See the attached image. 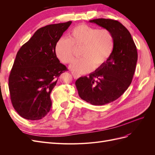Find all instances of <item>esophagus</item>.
<instances>
[{"instance_id":"obj_1","label":"esophagus","mask_w":155,"mask_h":155,"mask_svg":"<svg viewBox=\"0 0 155 155\" xmlns=\"http://www.w3.org/2000/svg\"><path fill=\"white\" fill-rule=\"evenodd\" d=\"M72 76H73V77H74V79H78V78H79V77H80V75L77 74L76 73H75L74 72H72Z\"/></svg>"}]
</instances>
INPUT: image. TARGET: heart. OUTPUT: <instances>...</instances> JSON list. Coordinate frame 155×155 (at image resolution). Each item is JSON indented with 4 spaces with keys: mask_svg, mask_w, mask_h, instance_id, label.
I'll use <instances>...</instances> for the list:
<instances>
[{
    "mask_svg": "<svg viewBox=\"0 0 155 155\" xmlns=\"http://www.w3.org/2000/svg\"><path fill=\"white\" fill-rule=\"evenodd\" d=\"M114 45V37L109 30L81 24L69 31L68 38H60L54 50L59 61L68 64L74 59V46L82 47V58L70 65L75 73L81 74L104 66L113 53Z\"/></svg>",
    "mask_w": 155,
    "mask_h": 155,
    "instance_id": "b5f03b06",
    "label": "heart"
}]
</instances>
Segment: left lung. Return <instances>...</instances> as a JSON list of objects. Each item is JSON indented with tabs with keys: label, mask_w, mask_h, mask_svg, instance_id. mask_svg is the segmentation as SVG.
<instances>
[{
	"label": "left lung",
	"mask_w": 155,
	"mask_h": 155,
	"mask_svg": "<svg viewBox=\"0 0 155 155\" xmlns=\"http://www.w3.org/2000/svg\"><path fill=\"white\" fill-rule=\"evenodd\" d=\"M90 22L112 33L114 49L104 66L88 77L79 78L75 84L82 100L94 105H103L115 101L128 88L133 80L138 53L130 32L118 21L96 18Z\"/></svg>",
	"instance_id": "1"
}]
</instances>
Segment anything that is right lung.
Segmentation results:
<instances>
[{"label":"right lung","instance_id":"1","mask_svg":"<svg viewBox=\"0 0 155 155\" xmlns=\"http://www.w3.org/2000/svg\"><path fill=\"white\" fill-rule=\"evenodd\" d=\"M72 21L37 30L17 54L8 86L14 109L23 118L41 120L51 107L50 93L58 78L67 70L55 55V43Z\"/></svg>","mask_w":155,"mask_h":155}]
</instances>
